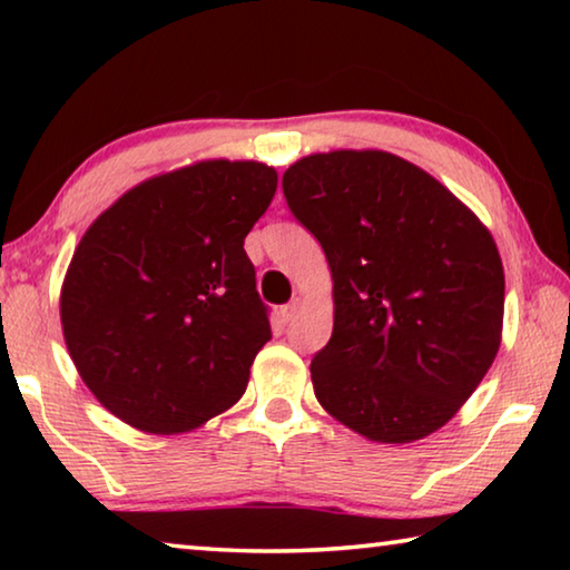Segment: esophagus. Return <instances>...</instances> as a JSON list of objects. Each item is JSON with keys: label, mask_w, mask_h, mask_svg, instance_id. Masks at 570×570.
Listing matches in <instances>:
<instances>
[{"label": "esophagus", "mask_w": 570, "mask_h": 570, "mask_svg": "<svg viewBox=\"0 0 570 570\" xmlns=\"http://www.w3.org/2000/svg\"><path fill=\"white\" fill-rule=\"evenodd\" d=\"M298 312H302V298H294L292 304H286V306L282 308V320H284V322H292Z\"/></svg>", "instance_id": "1"}]
</instances>
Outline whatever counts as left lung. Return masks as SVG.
<instances>
[{
  "instance_id": "1",
  "label": "left lung",
  "mask_w": 570,
  "mask_h": 570,
  "mask_svg": "<svg viewBox=\"0 0 570 570\" xmlns=\"http://www.w3.org/2000/svg\"><path fill=\"white\" fill-rule=\"evenodd\" d=\"M282 186L334 282L332 340L312 360L316 400L384 445L432 435L500 350L505 274L490 230L438 178L384 150L314 153Z\"/></svg>"
}]
</instances>
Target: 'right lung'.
Returning <instances> with one entry per match:
<instances>
[{"label": "right lung", "instance_id": "obj_1", "mask_svg": "<svg viewBox=\"0 0 570 570\" xmlns=\"http://www.w3.org/2000/svg\"><path fill=\"white\" fill-rule=\"evenodd\" d=\"M278 176L200 160L138 183L92 220L67 266V352L105 410L150 435L226 412L272 340L244 238Z\"/></svg>", "mask_w": 570, "mask_h": 570}]
</instances>
